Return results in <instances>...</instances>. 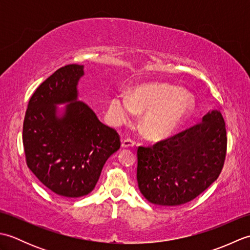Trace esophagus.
<instances>
[{
	"label": "esophagus",
	"mask_w": 250,
	"mask_h": 250,
	"mask_svg": "<svg viewBox=\"0 0 250 250\" xmlns=\"http://www.w3.org/2000/svg\"><path fill=\"white\" fill-rule=\"evenodd\" d=\"M135 142L131 139H125L121 142V147L122 148H129V147H134Z\"/></svg>",
	"instance_id": "esophagus-1"
}]
</instances>
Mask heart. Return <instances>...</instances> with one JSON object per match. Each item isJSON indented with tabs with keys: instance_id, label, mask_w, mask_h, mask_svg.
<instances>
[{
	"instance_id": "1",
	"label": "heart",
	"mask_w": 250,
	"mask_h": 250,
	"mask_svg": "<svg viewBox=\"0 0 250 250\" xmlns=\"http://www.w3.org/2000/svg\"><path fill=\"white\" fill-rule=\"evenodd\" d=\"M191 100L179 87L166 83H145L133 90L132 95L115 93L108 103L109 117L116 124L129 120L135 109L146 110L142 128L150 139H161L174 132L189 113Z\"/></svg>"
}]
</instances>
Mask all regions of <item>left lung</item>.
I'll list each match as a JSON object with an SVG mask.
<instances>
[{
  "instance_id": "1",
  "label": "left lung",
  "mask_w": 250,
  "mask_h": 250,
  "mask_svg": "<svg viewBox=\"0 0 250 250\" xmlns=\"http://www.w3.org/2000/svg\"><path fill=\"white\" fill-rule=\"evenodd\" d=\"M227 153V130L219 110L152 146L137 148V184L152 204L192 201L218 178Z\"/></svg>"
}]
</instances>
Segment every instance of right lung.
I'll list each match as a JSON object with an SVG mask.
<instances>
[{"instance_id": "1", "label": "right lung", "mask_w": 250, "mask_h": 250, "mask_svg": "<svg viewBox=\"0 0 250 250\" xmlns=\"http://www.w3.org/2000/svg\"><path fill=\"white\" fill-rule=\"evenodd\" d=\"M83 65L60 67L40 84L25 111L22 142L26 166L58 195L79 198L94 189L106 160L120 148L115 129L77 101ZM68 103L56 116L58 104Z\"/></svg>"}]
</instances>
